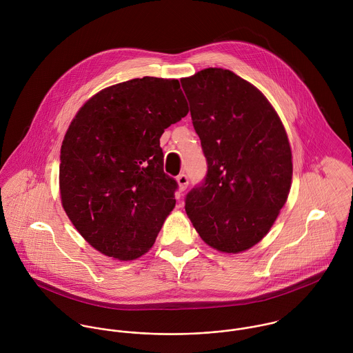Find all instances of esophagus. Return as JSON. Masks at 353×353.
<instances>
[{"label": "esophagus", "mask_w": 353, "mask_h": 353, "mask_svg": "<svg viewBox=\"0 0 353 353\" xmlns=\"http://www.w3.org/2000/svg\"><path fill=\"white\" fill-rule=\"evenodd\" d=\"M176 182L179 185V190L183 192L188 188V185H189V178H188L186 174H181V175L176 176Z\"/></svg>", "instance_id": "1"}]
</instances>
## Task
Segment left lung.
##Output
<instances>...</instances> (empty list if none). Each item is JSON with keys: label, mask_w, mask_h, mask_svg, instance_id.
Returning <instances> with one entry per match:
<instances>
[{"label": "left lung", "mask_w": 353, "mask_h": 353, "mask_svg": "<svg viewBox=\"0 0 353 353\" xmlns=\"http://www.w3.org/2000/svg\"><path fill=\"white\" fill-rule=\"evenodd\" d=\"M181 84L208 163L186 213L210 248L245 252L269 232L290 194L285 129L268 99L231 70L208 68Z\"/></svg>", "instance_id": "left-lung-1"}]
</instances>
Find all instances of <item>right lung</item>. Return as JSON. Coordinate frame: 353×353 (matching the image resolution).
<instances>
[{
  "label": "right lung",
  "mask_w": 353,
  "mask_h": 353,
  "mask_svg": "<svg viewBox=\"0 0 353 353\" xmlns=\"http://www.w3.org/2000/svg\"><path fill=\"white\" fill-rule=\"evenodd\" d=\"M188 112L178 80L143 77L104 88L76 114L61 147V201L98 252L130 261L153 246L178 189L160 137Z\"/></svg>",
  "instance_id": "right-lung-1"
}]
</instances>
